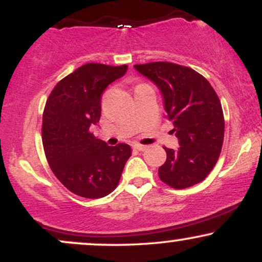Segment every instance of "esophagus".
I'll use <instances>...</instances> for the list:
<instances>
[{
    "instance_id": "1",
    "label": "esophagus",
    "mask_w": 262,
    "mask_h": 262,
    "mask_svg": "<svg viewBox=\"0 0 262 262\" xmlns=\"http://www.w3.org/2000/svg\"><path fill=\"white\" fill-rule=\"evenodd\" d=\"M133 146H134V149L139 150V151H144V150H146V148H148L146 145H141V144H134Z\"/></svg>"
}]
</instances>
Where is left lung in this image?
Listing matches in <instances>:
<instances>
[{
	"label": "left lung",
	"instance_id": "8db88e82",
	"mask_svg": "<svg viewBox=\"0 0 262 262\" xmlns=\"http://www.w3.org/2000/svg\"><path fill=\"white\" fill-rule=\"evenodd\" d=\"M134 68L159 87L179 139V149L165 148L167 158L159 167L160 180L177 189L203 181L217 164L224 139V116L217 93L191 68L166 61Z\"/></svg>",
	"mask_w": 262,
	"mask_h": 262
}]
</instances>
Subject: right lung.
Segmentation results:
<instances>
[{
  "label": "right lung",
  "mask_w": 262,
  "mask_h": 262,
  "mask_svg": "<svg viewBox=\"0 0 262 262\" xmlns=\"http://www.w3.org/2000/svg\"><path fill=\"white\" fill-rule=\"evenodd\" d=\"M127 70V65H82L56 83L45 103V156L54 175L77 196L110 194L132 155L128 144L110 146L90 133V127L100 122L102 92Z\"/></svg>",
  "instance_id": "right-lung-1"
}]
</instances>
